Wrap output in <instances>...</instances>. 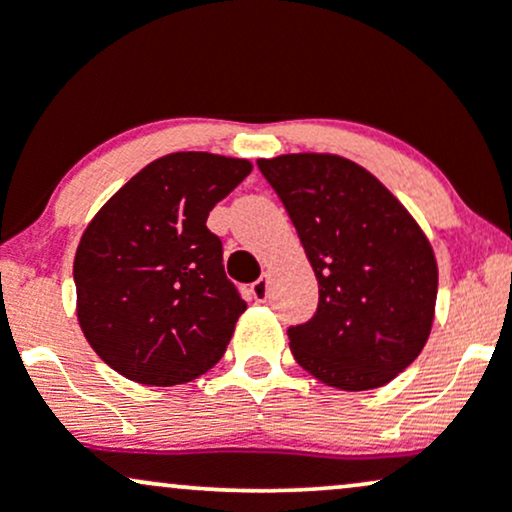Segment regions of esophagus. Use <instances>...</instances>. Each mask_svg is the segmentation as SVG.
<instances>
[{
	"instance_id": "34e87169",
	"label": "esophagus",
	"mask_w": 512,
	"mask_h": 512,
	"mask_svg": "<svg viewBox=\"0 0 512 512\" xmlns=\"http://www.w3.org/2000/svg\"><path fill=\"white\" fill-rule=\"evenodd\" d=\"M250 291H252V298H255L257 303H264L269 296V281L262 276V279H257L255 284L250 286Z\"/></svg>"
}]
</instances>
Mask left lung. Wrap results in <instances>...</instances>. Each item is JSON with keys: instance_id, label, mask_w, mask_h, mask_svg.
Segmentation results:
<instances>
[{"instance_id": "obj_1", "label": "left lung", "mask_w": 512, "mask_h": 512, "mask_svg": "<svg viewBox=\"0 0 512 512\" xmlns=\"http://www.w3.org/2000/svg\"><path fill=\"white\" fill-rule=\"evenodd\" d=\"M257 166L289 211L320 286L313 320L289 330L293 358L337 390L387 385L431 334V240L383 182L349 158L308 151Z\"/></svg>"}]
</instances>
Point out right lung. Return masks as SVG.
I'll return each instance as SVG.
<instances>
[{
    "instance_id": "add662e5",
    "label": "right lung",
    "mask_w": 512,
    "mask_h": 512,
    "mask_svg": "<svg viewBox=\"0 0 512 512\" xmlns=\"http://www.w3.org/2000/svg\"><path fill=\"white\" fill-rule=\"evenodd\" d=\"M248 158L166 154L98 209L74 257L76 317L91 349L139 385H185L214 368L243 298L223 272L209 211L250 175Z\"/></svg>"
}]
</instances>
